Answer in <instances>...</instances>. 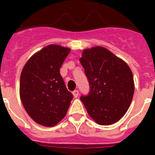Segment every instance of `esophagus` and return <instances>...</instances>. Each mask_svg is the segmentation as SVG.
I'll return each mask as SVG.
<instances>
[{"label": "esophagus", "mask_w": 155, "mask_h": 155, "mask_svg": "<svg viewBox=\"0 0 155 155\" xmlns=\"http://www.w3.org/2000/svg\"><path fill=\"white\" fill-rule=\"evenodd\" d=\"M72 94H73V95L74 98H77V97L78 96V90H74V91L72 92Z\"/></svg>", "instance_id": "obj_1"}]
</instances>
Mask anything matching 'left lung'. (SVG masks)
Masks as SVG:
<instances>
[{
    "label": "left lung",
    "instance_id": "8db88e82",
    "mask_svg": "<svg viewBox=\"0 0 155 155\" xmlns=\"http://www.w3.org/2000/svg\"><path fill=\"white\" fill-rule=\"evenodd\" d=\"M80 62L90 84V93L81 100L91 119L99 125L118 122L128 110L134 93L128 64L102 46L83 50Z\"/></svg>",
    "mask_w": 155,
    "mask_h": 155
}]
</instances>
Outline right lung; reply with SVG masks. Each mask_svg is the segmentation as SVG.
<instances>
[{
	"label": "right lung",
	"instance_id": "right-lung-1",
	"mask_svg": "<svg viewBox=\"0 0 155 155\" xmlns=\"http://www.w3.org/2000/svg\"><path fill=\"white\" fill-rule=\"evenodd\" d=\"M70 51V48L48 45L34 53L21 71V103L28 116L39 125L54 127L69 109L73 94L67 89L60 69Z\"/></svg>",
	"mask_w": 155,
	"mask_h": 155
}]
</instances>
